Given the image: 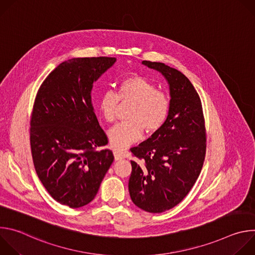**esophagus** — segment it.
I'll use <instances>...</instances> for the list:
<instances>
[{
  "mask_svg": "<svg viewBox=\"0 0 255 255\" xmlns=\"http://www.w3.org/2000/svg\"><path fill=\"white\" fill-rule=\"evenodd\" d=\"M114 157H115V160H121V159L124 158V155L121 152L115 150L114 151Z\"/></svg>",
  "mask_w": 255,
  "mask_h": 255,
  "instance_id": "obj_1",
  "label": "esophagus"
}]
</instances>
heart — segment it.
<instances>
[{"instance_id":"b5f03b06","label":"heart","mask_w":255,"mask_h":255,"mask_svg":"<svg viewBox=\"0 0 255 255\" xmlns=\"http://www.w3.org/2000/svg\"><path fill=\"white\" fill-rule=\"evenodd\" d=\"M119 100L133 103V106L127 117L129 121L117 124L108 131L111 146L117 151H122L138 141L144 129L148 134L158 131L169 114L170 102L167 95L141 76L134 75L122 80L118 87V95L111 91L102 95L99 110L107 122L115 121Z\"/></svg>"}]
</instances>
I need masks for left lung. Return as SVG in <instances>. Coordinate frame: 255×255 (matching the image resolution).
Wrapping results in <instances>:
<instances>
[{
	"mask_svg": "<svg viewBox=\"0 0 255 255\" xmlns=\"http://www.w3.org/2000/svg\"><path fill=\"white\" fill-rule=\"evenodd\" d=\"M159 71L169 87L170 108L164 125L133 147L129 194L149 213L165 212L189 194L201 172L206 154V132L201 99L190 80L162 62L143 60Z\"/></svg>",
	"mask_w": 255,
	"mask_h": 255,
	"instance_id": "8db88e82",
	"label": "left lung"
}]
</instances>
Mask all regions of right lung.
I'll list each match as a JSON object with an SVG mask.
<instances>
[{
	"label": "right lung",
	"instance_id": "right-lung-1",
	"mask_svg": "<svg viewBox=\"0 0 255 255\" xmlns=\"http://www.w3.org/2000/svg\"><path fill=\"white\" fill-rule=\"evenodd\" d=\"M115 57L61 62L42 83L30 122L35 170L58 203L80 208L92 202L114 156L92 104V90Z\"/></svg>",
	"mask_w": 255,
	"mask_h": 255
}]
</instances>
